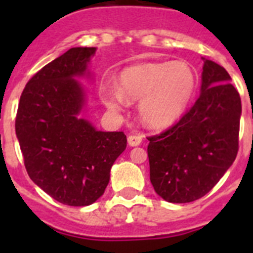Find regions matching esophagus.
Here are the masks:
<instances>
[{"label": "esophagus", "mask_w": 253, "mask_h": 253, "mask_svg": "<svg viewBox=\"0 0 253 253\" xmlns=\"http://www.w3.org/2000/svg\"><path fill=\"white\" fill-rule=\"evenodd\" d=\"M143 140V135H140V134H129L128 137V143L129 146L130 147H135V146H139L140 143H142Z\"/></svg>", "instance_id": "34e87169"}]
</instances>
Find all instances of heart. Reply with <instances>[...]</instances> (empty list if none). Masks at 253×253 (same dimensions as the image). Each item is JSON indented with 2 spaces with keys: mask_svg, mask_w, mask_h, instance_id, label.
Returning <instances> with one entry per match:
<instances>
[{
  "mask_svg": "<svg viewBox=\"0 0 253 253\" xmlns=\"http://www.w3.org/2000/svg\"><path fill=\"white\" fill-rule=\"evenodd\" d=\"M198 78L186 62L146 63L125 68L119 86L105 87L102 100L109 109L122 110L128 101L140 100L143 122L152 128H166L187 110Z\"/></svg>",
  "mask_w": 253,
  "mask_h": 253,
  "instance_id": "obj_1",
  "label": "heart"
}]
</instances>
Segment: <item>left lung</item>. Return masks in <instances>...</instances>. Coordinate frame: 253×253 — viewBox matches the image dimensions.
I'll use <instances>...</instances> for the list:
<instances>
[{"instance_id":"obj_1","label":"left lung","mask_w":253,"mask_h":253,"mask_svg":"<svg viewBox=\"0 0 253 253\" xmlns=\"http://www.w3.org/2000/svg\"><path fill=\"white\" fill-rule=\"evenodd\" d=\"M204 60L202 93L171 128L148 137L149 176L154 191L169 203H190L207 195L238 152L242 105L231 76Z\"/></svg>"}]
</instances>
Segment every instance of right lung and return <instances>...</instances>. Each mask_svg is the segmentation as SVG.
I'll use <instances>...</instances> for the list:
<instances>
[{
  "instance_id": "right-lung-1",
  "label": "right lung",
  "mask_w": 253,
  "mask_h": 253,
  "mask_svg": "<svg viewBox=\"0 0 253 253\" xmlns=\"http://www.w3.org/2000/svg\"><path fill=\"white\" fill-rule=\"evenodd\" d=\"M96 48H71L29 80L17 107L16 129L28 175L48 195L86 207L104 194L110 169L126 148L123 131H100L80 118L84 76Z\"/></svg>"
}]
</instances>
